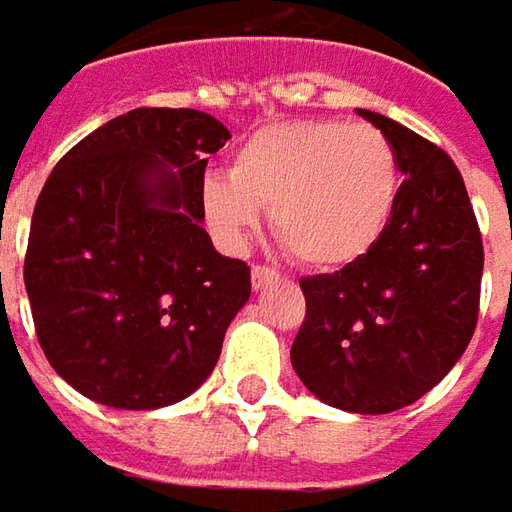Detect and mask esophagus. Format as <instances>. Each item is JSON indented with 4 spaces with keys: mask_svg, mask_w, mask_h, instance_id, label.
<instances>
[{
    "mask_svg": "<svg viewBox=\"0 0 512 512\" xmlns=\"http://www.w3.org/2000/svg\"><path fill=\"white\" fill-rule=\"evenodd\" d=\"M250 279H253V287H256V290H262L264 284H270V281L276 279V270L267 267V264H253V267H250Z\"/></svg>",
    "mask_w": 512,
    "mask_h": 512,
    "instance_id": "obj_1",
    "label": "esophagus"
}]
</instances>
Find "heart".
Instances as JSON below:
<instances>
[{
  "label": "heart",
  "instance_id": "b5f03b06",
  "mask_svg": "<svg viewBox=\"0 0 512 512\" xmlns=\"http://www.w3.org/2000/svg\"><path fill=\"white\" fill-rule=\"evenodd\" d=\"M397 157L375 126L293 120L259 129L231 171H211L202 208L222 239L245 242L270 208V228L296 262L332 270L377 242L397 200Z\"/></svg>",
  "mask_w": 512,
  "mask_h": 512
}]
</instances>
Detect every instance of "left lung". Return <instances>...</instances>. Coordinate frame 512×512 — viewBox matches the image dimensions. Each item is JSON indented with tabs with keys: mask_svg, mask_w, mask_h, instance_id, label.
Returning <instances> with one entry per match:
<instances>
[{
	"mask_svg": "<svg viewBox=\"0 0 512 512\" xmlns=\"http://www.w3.org/2000/svg\"><path fill=\"white\" fill-rule=\"evenodd\" d=\"M358 115L392 143L406 180L369 253L298 281L307 312L290 360L318 400L389 414L431 392L471 344L485 250L454 160L397 120Z\"/></svg>",
	"mask_w": 512,
	"mask_h": 512,
	"instance_id": "1",
	"label": "left lung"
}]
</instances>
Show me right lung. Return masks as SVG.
Returning <instances> with one entry per match:
<instances>
[{"mask_svg": "<svg viewBox=\"0 0 512 512\" xmlns=\"http://www.w3.org/2000/svg\"><path fill=\"white\" fill-rule=\"evenodd\" d=\"M231 132L200 109H132L41 188L24 287L50 366L95 403L149 411L214 372L250 267L202 228L208 154Z\"/></svg>", "mask_w": 512, "mask_h": 512, "instance_id": "obj_1", "label": "right lung"}]
</instances>
